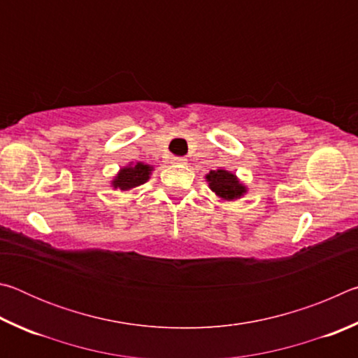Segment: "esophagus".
<instances>
[{
  "label": "esophagus",
  "mask_w": 358,
  "mask_h": 358,
  "mask_svg": "<svg viewBox=\"0 0 358 358\" xmlns=\"http://www.w3.org/2000/svg\"><path fill=\"white\" fill-rule=\"evenodd\" d=\"M171 162H172V164H175V166H183V164H186V159H185V157H177V156H175V157H172Z\"/></svg>",
  "instance_id": "34e87169"
}]
</instances>
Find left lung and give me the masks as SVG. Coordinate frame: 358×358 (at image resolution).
<instances>
[{"label": "left lung", "instance_id": "obj_1", "mask_svg": "<svg viewBox=\"0 0 358 358\" xmlns=\"http://www.w3.org/2000/svg\"><path fill=\"white\" fill-rule=\"evenodd\" d=\"M210 189L213 191L221 201H237L248 192V187L241 183L238 177L226 169H216L205 175Z\"/></svg>", "mask_w": 358, "mask_h": 358}]
</instances>
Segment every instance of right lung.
Returning a JSON list of instances; mask_svg holds the SVG:
<instances>
[{
  "label": "right lung",
  "instance_id": "1",
  "mask_svg": "<svg viewBox=\"0 0 358 358\" xmlns=\"http://www.w3.org/2000/svg\"><path fill=\"white\" fill-rule=\"evenodd\" d=\"M151 172H153V166L145 164V162H136V164L129 162L128 166L120 169L118 173L113 177L110 185L113 189H120V191L134 189V187L147 183L150 180Z\"/></svg>",
  "mask_w": 358,
  "mask_h": 358
}]
</instances>
